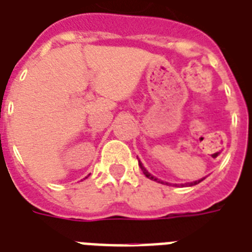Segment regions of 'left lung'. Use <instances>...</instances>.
<instances>
[{"label": "left lung", "mask_w": 252, "mask_h": 252, "mask_svg": "<svg viewBox=\"0 0 252 252\" xmlns=\"http://www.w3.org/2000/svg\"><path fill=\"white\" fill-rule=\"evenodd\" d=\"M138 166H140V167H141V170H142V172H144V175L146 176V178H149V179H152V180H154V182H158V183H162L163 184V182H162V180H159V179H157V178H154L153 175H152V174H149V172L146 171V168L144 167V166H142V163L140 161H138ZM201 180H204V178L203 179H200V180H196V182H192V183H187V184H189V186H195V184H199L200 182H201ZM168 186V183H166ZM176 186V184H175ZM182 186H184V184H182Z\"/></svg>", "instance_id": "1"}]
</instances>
